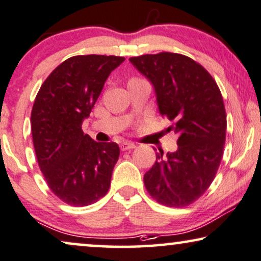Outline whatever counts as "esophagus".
<instances>
[{
	"label": "esophagus",
	"instance_id": "esophagus-1",
	"mask_svg": "<svg viewBox=\"0 0 261 261\" xmlns=\"http://www.w3.org/2000/svg\"><path fill=\"white\" fill-rule=\"evenodd\" d=\"M136 145H135L133 142H123V143H120V149L123 151L125 150H130V149H134Z\"/></svg>",
	"mask_w": 261,
	"mask_h": 261
}]
</instances>
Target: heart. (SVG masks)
<instances>
[{"label":"heart","instance_id":"1","mask_svg":"<svg viewBox=\"0 0 261 261\" xmlns=\"http://www.w3.org/2000/svg\"><path fill=\"white\" fill-rule=\"evenodd\" d=\"M131 80H133V79H131Z\"/></svg>","mask_w":261,"mask_h":261}]
</instances>
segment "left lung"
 Here are the masks:
<instances>
[{"label":"left lung","mask_w":261,"mask_h":261,"mask_svg":"<svg viewBox=\"0 0 261 261\" xmlns=\"http://www.w3.org/2000/svg\"><path fill=\"white\" fill-rule=\"evenodd\" d=\"M130 62L154 86L159 111L178 135V150L156 152L144 174L151 198L184 207L203 196L214 181L225 143L227 116L221 90L204 67L173 52L142 55Z\"/></svg>","instance_id":"obj_1"}]
</instances>
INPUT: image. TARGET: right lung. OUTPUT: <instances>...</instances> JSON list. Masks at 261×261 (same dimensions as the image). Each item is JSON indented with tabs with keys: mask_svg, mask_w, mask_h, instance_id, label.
<instances>
[{
	"mask_svg": "<svg viewBox=\"0 0 261 261\" xmlns=\"http://www.w3.org/2000/svg\"><path fill=\"white\" fill-rule=\"evenodd\" d=\"M124 57L74 56L41 85L31 113L38 165L52 193L72 206H87L107 193L119 158L114 142L99 143L83 134L111 71Z\"/></svg>",
	"mask_w": 261,
	"mask_h": 261,
	"instance_id": "right-lung-1",
	"label": "right lung"
}]
</instances>
